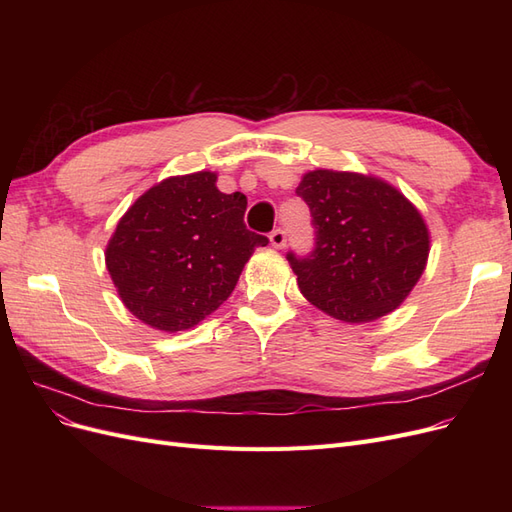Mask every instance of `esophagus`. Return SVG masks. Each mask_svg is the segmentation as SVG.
<instances>
[{
	"label": "esophagus",
	"instance_id": "1",
	"mask_svg": "<svg viewBox=\"0 0 512 512\" xmlns=\"http://www.w3.org/2000/svg\"><path fill=\"white\" fill-rule=\"evenodd\" d=\"M269 239H271L273 247H277V250H282V247L286 245V232L282 228H275L271 235H269Z\"/></svg>",
	"mask_w": 512,
	"mask_h": 512
}]
</instances>
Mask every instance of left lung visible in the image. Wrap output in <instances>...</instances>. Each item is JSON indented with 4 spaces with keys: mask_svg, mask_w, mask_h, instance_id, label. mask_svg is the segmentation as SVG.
Instances as JSON below:
<instances>
[{
    "mask_svg": "<svg viewBox=\"0 0 512 512\" xmlns=\"http://www.w3.org/2000/svg\"><path fill=\"white\" fill-rule=\"evenodd\" d=\"M297 196L312 213L314 250L286 254L307 301L344 322H369L401 305L429 256V232L389 183L312 170Z\"/></svg>",
    "mask_w": 512,
    "mask_h": 512,
    "instance_id": "left-lung-1",
    "label": "left lung"
}]
</instances>
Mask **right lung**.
Wrapping results in <instances>:
<instances>
[{
  "label": "right lung",
  "instance_id": "1",
  "mask_svg": "<svg viewBox=\"0 0 512 512\" xmlns=\"http://www.w3.org/2000/svg\"><path fill=\"white\" fill-rule=\"evenodd\" d=\"M207 170L153 185L119 220L106 269L130 312L160 331H183L235 290L265 235L247 230V198L215 188Z\"/></svg>",
  "mask_w": 512,
  "mask_h": 512
}]
</instances>
